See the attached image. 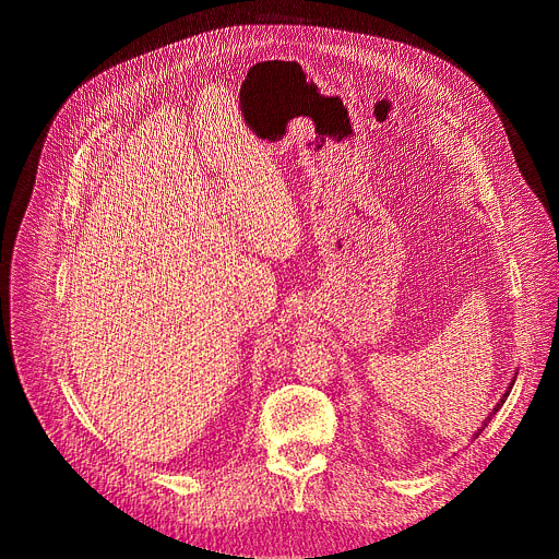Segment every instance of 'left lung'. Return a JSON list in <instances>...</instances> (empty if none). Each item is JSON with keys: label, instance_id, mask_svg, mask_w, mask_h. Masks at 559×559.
Instances as JSON below:
<instances>
[{"label": "left lung", "instance_id": "1", "mask_svg": "<svg viewBox=\"0 0 559 559\" xmlns=\"http://www.w3.org/2000/svg\"><path fill=\"white\" fill-rule=\"evenodd\" d=\"M514 378H516V376H512V380H510V385H508V390H506V394H503V396H501V401H498V403H496V405H493V413H489V417H487V419H485V421H483V426H480V428H478V432H476V435H474V439H476V437H478V435H480V432H483V430H485V428H487V424H489V421H491V417H493V415H496V413H498V409H501V405H503V403H506V401H508V396H510V392H512V385H514Z\"/></svg>", "mask_w": 559, "mask_h": 559}]
</instances>
